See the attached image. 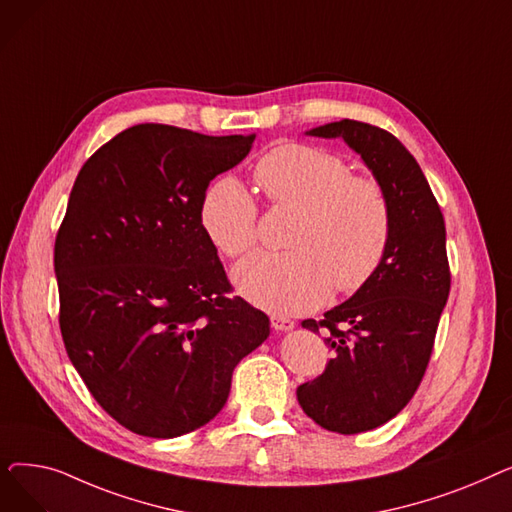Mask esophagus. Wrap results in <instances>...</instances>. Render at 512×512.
I'll return each instance as SVG.
<instances>
[{
    "mask_svg": "<svg viewBox=\"0 0 512 512\" xmlns=\"http://www.w3.org/2000/svg\"><path fill=\"white\" fill-rule=\"evenodd\" d=\"M272 328L278 332H288L294 328V321L284 315H272Z\"/></svg>",
    "mask_w": 512,
    "mask_h": 512,
    "instance_id": "34e87169",
    "label": "esophagus"
}]
</instances>
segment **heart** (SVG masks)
I'll return each mask as SVG.
<instances>
[{
    "mask_svg": "<svg viewBox=\"0 0 512 512\" xmlns=\"http://www.w3.org/2000/svg\"><path fill=\"white\" fill-rule=\"evenodd\" d=\"M255 180L274 207L297 211L292 253H255L234 267L242 297L280 315L305 313L338 294L361 290L382 267L392 240V205L371 176L324 147L284 143L265 153ZM259 211L234 178L213 182L201 203V226L228 257L255 247Z\"/></svg>",
    "mask_w": 512,
    "mask_h": 512,
    "instance_id": "1",
    "label": "heart"
}]
</instances>
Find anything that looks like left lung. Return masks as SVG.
I'll list each match as a JSON object with an SVG mask.
<instances>
[{
    "label": "left lung",
    "mask_w": 512,
    "mask_h": 512,
    "mask_svg": "<svg viewBox=\"0 0 512 512\" xmlns=\"http://www.w3.org/2000/svg\"><path fill=\"white\" fill-rule=\"evenodd\" d=\"M309 134L344 139L392 205V240L378 274L324 319L303 321V328L326 334L334 357L297 388L299 405L328 432L348 436L396 417L423 380L450 292L446 226L419 164L394 134L357 120Z\"/></svg>",
    "instance_id": "obj_1"
}]
</instances>
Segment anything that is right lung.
Listing matches in <instances>:
<instances>
[{"label":"right lung","mask_w":512,"mask_h":512,"mask_svg":"<svg viewBox=\"0 0 512 512\" xmlns=\"http://www.w3.org/2000/svg\"><path fill=\"white\" fill-rule=\"evenodd\" d=\"M253 141L137 124L72 186L53 249L64 346L99 407L139 436L209 423L238 361L270 336V317L232 297L201 226L209 182Z\"/></svg>","instance_id":"add662e5"}]
</instances>
